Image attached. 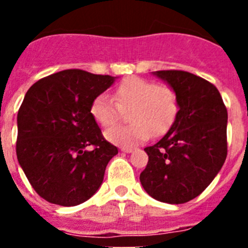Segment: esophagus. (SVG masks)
Segmentation results:
<instances>
[{"mask_svg": "<svg viewBox=\"0 0 248 248\" xmlns=\"http://www.w3.org/2000/svg\"><path fill=\"white\" fill-rule=\"evenodd\" d=\"M120 150H122L123 153H131V151L134 150V148H133V146H123V148H120Z\"/></svg>", "mask_w": 248, "mask_h": 248, "instance_id": "obj_1", "label": "esophagus"}]
</instances>
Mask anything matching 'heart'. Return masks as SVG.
<instances>
[{
	"mask_svg": "<svg viewBox=\"0 0 248 248\" xmlns=\"http://www.w3.org/2000/svg\"><path fill=\"white\" fill-rule=\"evenodd\" d=\"M177 98L168 85L138 77H128L120 82L113 98L99 94L91 105V114L104 128L119 120L120 110H126L128 125H119L105 131V139L120 146H133L153 137H161L171 128L177 114Z\"/></svg>",
	"mask_w": 248,
	"mask_h": 248,
	"instance_id": "heart-1",
	"label": "heart"
}]
</instances>
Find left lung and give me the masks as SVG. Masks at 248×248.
I'll return each mask as SVG.
<instances>
[{"label":"left lung","instance_id":"8db88e82","mask_svg":"<svg viewBox=\"0 0 248 248\" xmlns=\"http://www.w3.org/2000/svg\"><path fill=\"white\" fill-rule=\"evenodd\" d=\"M153 76L175 92L179 111L174 124L155 145L140 183L151 198L184 203L211 184L227 156V110L214 84L184 71H157Z\"/></svg>","mask_w":248,"mask_h":248}]
</instances>
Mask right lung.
<instances>
[{
    "label": "right lung",
    "instance_id": "right-lung-1",
    "mask_svg": "<svg viewBox=\"0 0 248 248\" xmlns=\"http://www.w3.org/2000/svg\"><path fill=\"white\" fill-rule=\"evenodd\" d=\"M115 79L67 69L39 79L26 93L17 114V159L48 202L79 205L102 185L118 149L103 138L91 105ZM91 145L93 151L86 149Z\"/></svg>",
    "mask_w": 248,
    "mask_h": 248
}]
</instances>
